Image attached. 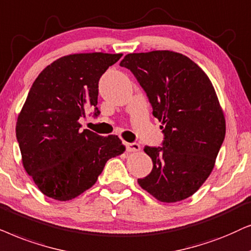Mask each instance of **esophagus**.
<instances>
[{
	"label": "esophagus",
	"instance_id": "1",
	"mask_svg": "<svg viewBox=\"0 0 251 251\" xmlns=\"http://www.w3.org/2000/svg\"><path fill=\"white\" fill-rule=\"evenodd\" d=\"M125 147H126V151L128 152H134V151H140L141 150V147H140L139 143H125Z\"/></svg>",
	"mask_w": 251,
	"mask_h": 251
}]
</instances>
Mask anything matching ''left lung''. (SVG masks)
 Instances as JSON below:
<instances>
[{"label": "left lung", "mask_w": 251, "mask_h": 251, "mask_svg": "<svg viewBox=\"0 0 251 251\" xmlns=\"http://www.w3.org/2000/svg\"><path fill=\"white\" fill-rule=\"evenodd\" d=\"M128 69L162 123V147H145L152 170L139 185L160 202L182 201L211 173L226 133L225 117L211 81L200 66L170 50L128 53Z\"/></svg>", "instance_id": "1"}]
</instances>
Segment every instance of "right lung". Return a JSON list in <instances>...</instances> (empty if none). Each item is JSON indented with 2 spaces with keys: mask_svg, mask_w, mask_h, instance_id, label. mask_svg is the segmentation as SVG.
<instances>
[{
  "mask_svg": "<svg viewBox=\"0 0 251 251\" xmlns=\"http://www.w3.org/2000/svg\"><path fill=\"white\" fill-rule=\"evenodd\" d=\"M122 53H73L38 75L16 125L23 165L48 198L70 201L89 189L105 163L125 151L117 135L81 129L79 119L98 109L99 80Z\"/></svg>",
  "mask_w": 251,
  "mask_h": 251,
  "instance_id": "1",
  "label": "right lung"
}]
</instances>
